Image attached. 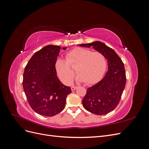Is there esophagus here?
<instances>
[{
  "label": "esophagus",
  "mask_w": 149,
  "mask_h": 149,
  "mask_svg": "<svg viewBox=\"0 0 149 149\" xmlns=\"http://www.w3.org/2000/svg\"><path fill=\"white\" fill-rule=\"evenodd\" d=\"M76 88H77V86H71V88L72 91H74V90H75Z\"/></svg>",
  "instance_id": "34e87169"
}]
</instances>
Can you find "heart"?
I'll return each mask as SVG.
<instances>
[{
  "label": "heart",
  "instance_id": "b5f03b06",
  "mask_svg": "<svg viewBox=\"0 0 149 149\" xmlns=\"http://www.w3.org/2000/svg\"><path fill=\"white\" fill-rule=\"evenodd\" d=\"M107 66L106 56L100 52L76 48L68 52L66 59L58 58L55 64L56 74L61 81L70 84L73 79L76 68L78 74L76 79L86 84H94L100 81Z\"/></svg>",
  "mask_w": 149,
  "mask_h": 149
}]
</instances>
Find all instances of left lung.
Returning a JSON list of instances; mask_svg holds the SVG:
<instances>
[{
	"label": "left lung",
	"mask_w": 149,
	"mask_h": 149,
	"mask_svg": "<svg viewBox=\"0 0 149 149\" xmlns=\"http://www.w3.org/2000/svg\"><path fill=\"white\" fill-rule=\"evenodd\" d=\"M93 47L101 52L107 59L108 71L100 82L87 89L82 101L85 109L96 115H104L113 111L118 105L126 83L123 62L113 49L101 42L79 45Z\"/></svg>",
	"instance_id": "8db88e82"
}]
</instances>
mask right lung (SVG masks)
Listing matches in <instances>:
<instances>
[{
	"label": "right lung",
	"instance_id": "obj_1",
	"mask_svg": "<svg viewBox=\"0 0 149 149\" xmlns=\"http://www.w3.org/2000/svg\"><path fill=\"white\" fill-rule=\"evenodd\" d=\"M61 47L49 45L35 52L25 68L23 88L30 107L38 114L55 116L65 107L71 88L58 78L55 64ZM66 48H63L66 49Z\"/></svg>",
	"mask_w": 149,
	"mask_h": 149
}]
</instances>
